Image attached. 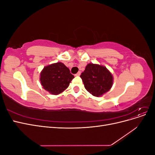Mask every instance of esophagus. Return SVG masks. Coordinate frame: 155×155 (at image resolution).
Returning <instances> with one entry per match:
<instances>
[{"label": "esophagus", "mask_w": 155, "mask_h": 155, "mask_svg": "<svg viewBox=\"0 0 155 155\" xmlns=\"http://www.w3.org/2000/svg\"><path fill=\"white\" fill-rule=\"evenodd\" d=\"M80 75H81V72L80 71H79L77 74H76V76H80Z\"/></svg>", "instance_id": "1"}]
</instances>
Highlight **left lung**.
<instances>
[{
  "instance_id": "left-lung-1",
  "label": "left lung",
  "mask_w": 155,
  "mask_h": 155,
  "mask_svg": "<svg viewBox=\"0 0 155 155\" xmlns=\"http://www.w3.org/2000/svg\"><path fill=\"white\" fill-rule=\"evenodd\" d=\"M80 77L86 90L96 97L109 91L113 83V78L107 68L96 64H88Z\"/></svg>"
}]
</instances>
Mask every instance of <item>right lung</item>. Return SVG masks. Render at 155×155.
I'll list each match as a JSON object with an SVG mask.
<instances>
[{
    "label": "right lung",
    "mask_w": 155,
    "mask_h": 155,
    "mask_svg": "<svg viewBox=\"0 0 155 155\" xmlns=\"http://www.w3.org/2000/svg\"><path fill=\"white\" fill-rule=\"evenodd\" d=\"M40 76L43 88L54 95L59 94L67 88L74 78L70 70L60 62L45 67Z\"/></svg>",
    "instance_id": "add662e5"
}]
</instances>
